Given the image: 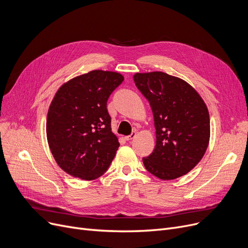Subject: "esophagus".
Masks as SVG:
<instances>
[{"label": "esophagus", "instance_id": "esophagus-1", "mask_svg": "<svg viewBox=\"0 0 248 248\" xmlns=\"http://www.w3.org/2000/svg\"><path fill=\"white\" fill-rule=\"evenodd\" d=\"M135 136H136V132H132L130 135L125 136V140H127V141H130V140H132Z\"/></svg>", "mask_w": 248, "mask_h": 248}]
</instances>
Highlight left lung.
Returning <instances> with one entry per match:
<instances>
[{
  "mask_svg": "<svg viewBox=\"0 0 248 248\" xmlns=\"http://www.w3.org/2000/svg\"><path fill=\"white\" fill-rule=\"evenodd\" d=\"M137 89L148 100L156 144L143 157L145 169L161 180H174L192 170L202 159L210 139L207 106L186 81L152 72L135 74Z\"/></svg>",
  "mask_w": 248,
  "mask_h": 248,
  "instance_id": "1",
  "label": "left lung"
}]
</instances>
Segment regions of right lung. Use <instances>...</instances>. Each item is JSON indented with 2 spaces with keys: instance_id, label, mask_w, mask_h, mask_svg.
Wrapping results in <instances>:
<instances>
[{
  "instance_id": "right-lung-1",
  "label": "right lung",
  "mask_w": 248,
  "mask_h": 248,
  "mask_svg": "<svg viewBox=\"0 0 248 248\" xmlns=\"http://www.w3.org/2000/svg\"><path fill=\"white\" fill-rule=\"evenodd\" d=\"M123 80L118 73L92 70L56 92L47 114V141L68 174L92 181L110 167L120 143L112 132L107 101Z\"/></svg>"
}]
</instances>
